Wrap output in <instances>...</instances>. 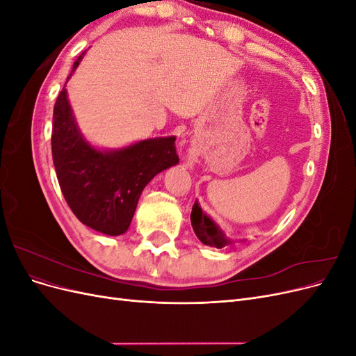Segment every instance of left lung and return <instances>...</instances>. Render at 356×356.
Segmentation results:
<instances>
[{
  "mask_svg": "<svg viewBox=\"0 0 356 356\" xmlns=\"http://www.w3.org/2000/svg\"><path fill=\"white\" fill-rule=\"evenodd\" d=\"M190 218H191L193 230H195L197 239L203 245L213 246V248H224L234 243V241L227 238V234H225V232L220 227V225L215 222L209 215H207L202 211L197 200L195 202V204H193Z\"/></svg>",
  "mask_w": 356,
  "mask_h": 356,
  "instance_id": "obj_1",
  "label": "left lung"
}]
</instances>
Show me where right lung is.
Masks as SVG:
<instances>
[{
  "instance_id": "right-lung-1",
  "label": "right lung",
  "mask_w": 356,
  "mask_h": 356,
  "mask_svg": "<svg viewBox=\"0 0 356 356\" xmlns=\"http://www.w3.org/2000/svg\"><path fill=\"white\" fill-rule=\"evenodd\" d=\"M74 62L67 81L84 58ZM67 86V83H65ZM63 86L53 108L51 154L62 195L83 224L108 234L127 232L145 186L178 165L175 136H157L122 148H98L81 134Z\"/></svg>"
}]
</instances>
